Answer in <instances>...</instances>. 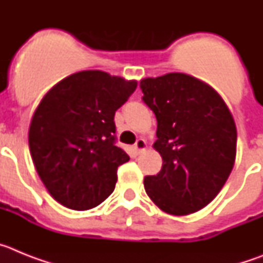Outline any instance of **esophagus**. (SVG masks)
<instances>
[{
  "label": "esophagus",
  "instance_id": "obj_1",
  "mask_svg": "<svg viewBox=\"0 0 263 263\" xmlns=\"http://www.w3.org/2000/svg\"><path fill=\"white\" fill-rule=\"evenodd\" d=\"M146 147H147V143H146L145 139H142V138L137 139L136 145H134V148H136L137 153H142Z\"/></svg>",
  "mask_w": 263,
  "mask_h": 263
}]
</instances>
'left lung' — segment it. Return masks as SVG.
<instances>
[{"label":"left lung","mask_w":263,"mask_h":263,"mask_svg":"<svg viewBox=\"0 0 263 263\" xmlns=\"http://www.w3.org/2000/svg\"><path fill=\"white\" fill-rule=\"evenodd\" d=\"M139 87L157 117L154 148L163 159L157 175L145 176L146 194L170 215L197 212L217 196L233 168L231 111L212 87L185 73L143 79Z\"/></svg>","instance_id":"8db88e82"}]
</instances>
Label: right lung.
Listing matches in <instances>:
<instances>
[{
	"label": "right lung",
	"instance_id": "right-lung-1",
	"mask_svg": "<svg viewBox=\"0 0 263 263\" xmlns=\"http://www.w3.org/2000/svg\"><path fill=\"white\" fill-rule=\"evenodd\" d=\"M137 81L81 71L48 90L32 116L29 147L39 178L62 205L87 211L113 192L129 155L116 146L115 115Z\"/></svg>",
	"mask_w": 263,
	"mask_h": 263
}]
</instances>
